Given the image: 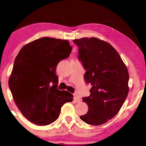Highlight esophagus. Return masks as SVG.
Wrapping results in <instances>:
<instances>
[{
    "instance_id": "esophagus-1",
    "label": "esophagus",
    "mask_w": 146,
    "mask_h": 146,
    "mask_svg": "<svg viewBox=\"0 0 146 146\" xmlns=\"http://www.w3.org/2000/svg\"><path fill=\"white\" fill-rule=\"evenodd\" d=\"M74 101H75V102L76 103L80 102V99L78 98V95H76V94H75V95H74Z\"/></svg>"
}]
</instances>
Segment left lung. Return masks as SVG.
<instances>
[{"mask_svg": "<svg viewBox=\"0 0 146 146\" xmlns=\"http://www.w3.org/2000/svg\"><path fill=\"white\" fill-rule=\"evenodd\" d=\"M78 58L86 70L84 78L92 88L90 96L83 98L87 114L80 119L99 125L119 111L129 93V73L117 51L110 43L95 37L75 39Z\"/></svg>", "mask_w": 146, "mask_h": 146, "instance_id": "1", "label": "left lung"}]
</instances>
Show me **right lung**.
Returning a JSON list of instances; mask_svg holds the SVG:
<instances>
[{"label":"right lung","instance_id":"1","mask_svg":"<svg viewBox=\"0 0 146 146\" xmlns=\"http://www.w3.org/2000/svg\"><path fill=\"white\" fill-rule=\"evenodd\" d=\"M72 50L68 40L42 37L24 45L15 59L9 87L17 107L27 119L47 125L57 119L60 109L73 96L57 90L56 68Z\"/></svg>","mask_w":146,"mask_h":146}]
</instances>
